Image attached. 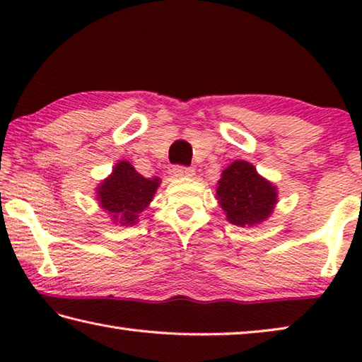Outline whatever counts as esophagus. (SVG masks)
<instances>
[{"label":"esophagus","instance_id":"1","mask_svg":"<svg viewBox=\"0 0 362 362\" xmlns=\"http://www.w3.org/2000/svg\"><path fill=\"white\" fill-rule=\"evenodd\" d=\"M173 174L175 177H193L194 175V169L188 168V166H174L173 168Z\"/></svg>","mask_w":362,"mask_h":362}]
</instances>
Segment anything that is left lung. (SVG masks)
I'll return each mask as SVG.
<instances>
[{
	"label": "left lung",
	"instance_id": "8db88e82",
	"mask_svg": "<svg viewBox=\"0 0 362 362\" xmlns=\"http://www.w3.org/2000/svg\"><path fill=\"white\" fill-rule=\"evenodd\" d=\"M217 198L233 225H255L273 212L276 187L262 179L252 164L235 161L222 173Z\"/></svg>",
	"mask_w": 362,
	"mask_h": 362
}]
</instances>
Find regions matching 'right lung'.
I'll list each match as a JSON object with an SVG mask.
<instances>
[{
	"label": "right lung",
	"mask_w": 362,
	"mask_h": 362,
	"mask_svg": "<svg viewBox=\"0 0 362 362\" xmlns=\"http://www.w3.org/2000/svg\"><path fill=\"white\" fill-rule=\"evenodd\" d=\"M159 179H145L127 161L115 166L112 175L100 183L99 201L115 222L132 225L151 203Z\"/></svg>",
	"instance_id": "add662e5"
}]
</instances>
